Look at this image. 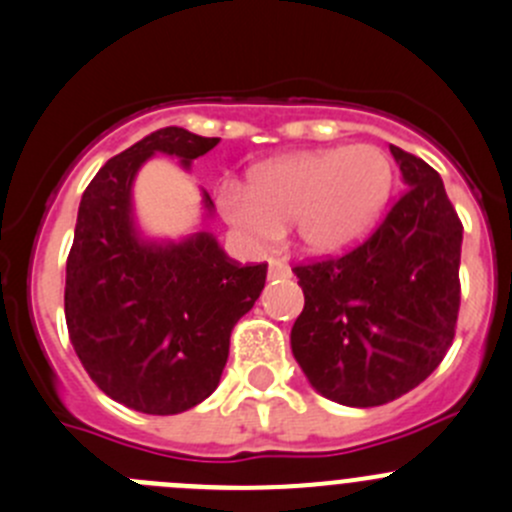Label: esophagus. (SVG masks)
<instances>
[{
    "mask_svg": "<svg viewBox=\"0 0 512 512\" xmlns=\"http://www.w3.org/2000/svg\"><path fill=\"white\" fill-rule=\"evenodd\" d=\"M267 275H270V280L290 277V265H287L285 260H280V257H270V260H267Z\"/></svg>",
    "mask_w": 512,
    "mask_h": 512,
    "instance_id": "1",
    "label": "esophagus"
}]
</instances>
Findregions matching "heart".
Segmentation results:
<instances>
[{"label": "heart", "mask_w": 512, "mask_h": 512, "mask_svg": "<svg viewBox=\"0 0 512 512\" xmlns=\"http://www.w3.org/2000/svg\"><path fill=\"white\" fill-rule=\"evenodd\" d=\"M393 180V160L380 147H325L255 167L247 190L225 182L217 205L230 225L255 240H275L290 222L297 247L337 255L370 232Z\"/></svg>", "instance_id": "obj_1"}]
</instances>
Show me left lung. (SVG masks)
<instances>
[{"label": "left lung", "instance_id": "obj_1", "mask_svg": "<svg viewBox=\"0 0 512 512\" xmlns=\"http://www.w3.org/2000/svg\"><path fill=\"white\" fill-rule=\"evenodd\" d=\"M405 190L385 220L342 257L297 265L305 307L290 332L312 388L375 408L418 388L453 345L463 222L438 172L390 145Z\"/></svg>", "mask_w": 512, "mask_h": 512}]
</instances>
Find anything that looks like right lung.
<instances>
[{
  "label": "right lung",
  "mask_w": 512,
  "mask_h": 512,
  "mask_svg": "<svg viewBox=\"0 0 512 512\" xmlns=\"http://www.w3.org/2000/svg\"><path fill=\"white\" fill-rule=\"evenodd\" d=\"M220 137L165 127L119 152L84 190L67 257L64 317L94 385L147 415H177L215 393L230 335L265 287L267 265L230 260L210 232L145 240L132 185L152 155L190 170ZM207 217L212 200L202 192Z\"/></svg>",
  "instance_id": "add662e5"
}]
</instances>
